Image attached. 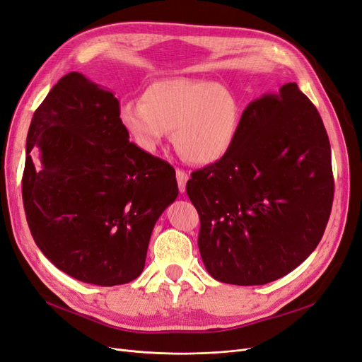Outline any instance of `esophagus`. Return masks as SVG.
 I'll return each instance as SVG.
<instances>
[{
  "mask_svg": "<svg viewBox=\"0 0 362 362\" xmlns=\"http://www.w3.org/2000/svg\"><path fill=\"white\" fill-rule=\"evenodd\" d=\"M187 180H189V173H187V172L182 170V169H177V181H178V189H180L181 193L185 192Z\"/></svg>",
  "mask_w": 362,
  "mask_h": 362,
  "instance_id": "esophagus-1",
  "label": "esophagus"
}]
</instances>
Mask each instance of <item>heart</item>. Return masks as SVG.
Returning <instances> with one entry per match:
<instances>
[{
    "mask_svg": "<svg viewBox=\"0 0 362 362\" xmlns=\"http://www.w3.org/2000/svg\"><path fill=\"white\" fill-rule=\"evenodd\" d=\"M120 122L144 151L153 153L172 131L187 162L211 165L233 147L240 124L238 99L223 84L165 78L150 84L141 100H126Z\"/></svg>",
    "mask_w": 362,
    "mask_h": 362,
    "instance_id": "1",
    "label": "heart"
}]
</instances>
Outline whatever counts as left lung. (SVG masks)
I'll use <instances>...</instances> for the list:
<instances>
[{
  "label": "left lung",
  "instance_id": "8db88e82",
  "mask_svg": "<svg viewBox=\"0 0 362 362\" xmlns=\"http://www.w3.org/2000/svg\"><path fill=\"white\" fill-rule=\"evenodd\" d=\"M187 194L214 279L247 286L285 276L317 247L334 197L320 112L296 83L252 100L233 147L192 173Z\"/></svg>",
  "mask_w": 362,
  "mask_h": 362
}]
</instances>
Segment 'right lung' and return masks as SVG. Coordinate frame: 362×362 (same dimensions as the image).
Returning a JSON list of instances; mask_svg holds the SVG:
<instances>
[{"instance_id":"obj_1","label":"right lung","mask_w":362,"mask_h":362,"mask_svg":"<svg viewBox=\"0 0 362 362\" xmlns=\"http://www.w3.org/2000/svg\"><path fill=\"white\" fill-rule=\"evenodd\" d=\"M177 196L173 168L129 142L117 98L80 72L53 86L28 131L22 197L37 247L57 269L100 286L136 279Z\"/></svg>"}]
</instances>
